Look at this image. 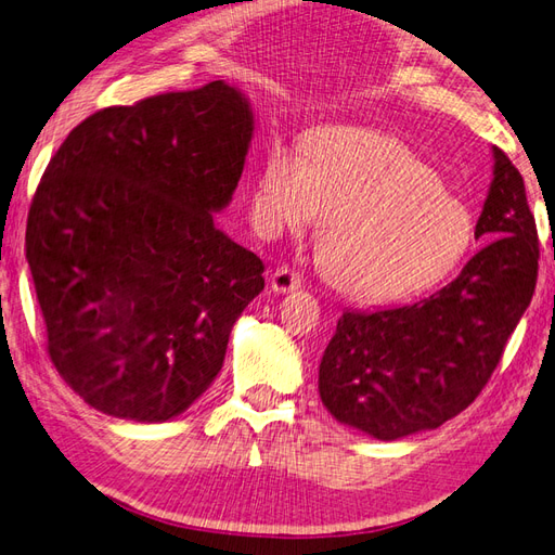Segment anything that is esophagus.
Returning <instances> with one entry per match:
<instances>
[{
  "label": "esophagus",
  "mask_w": 555,
  "mask_h": 555,
  "mask_svg": "<svg viewBox=\"0 0 555 555\" xmlns=\"http://www.w3.org/2000/svg\"><path fill=\"white\" fill-rule=\"evenodd\" d=\"M302 286L300 274H295L288 267H279L272 274V291L274 293H293Z\"/></svg>",
  "instance_id": "esophagus-1"
}]
</instances>
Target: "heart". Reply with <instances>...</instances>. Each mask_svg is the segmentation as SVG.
<instances>
[{
    "label": "heart",
    "instance_id": "heart-1",
    "mask_svg": "<svg viewBox=\"0 0 555 555\" xmlns=\"http://www.w3.org/2000/svg\"><path fill=\"white\" fill-rule=\"evenodd\" d=\"M321 215L317 250L333 288L380 302L444 279L473 241V219L433 167L395 137L331 127L307 153L283 139L264 151L253 219L264 234L305 231Z\"/></svg>",
    "mask_w": 555,
    "mask_h": 555
}]
</instances>
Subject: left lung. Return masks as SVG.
I'll return each mask as SVG.
<instances>
[{
	"mask_svg": "<svg viewBox=\"0 0 555 555\" xmlns=\"http://www.w3.org/2000/svg\"><path fill=\"white\" fill-rule=\"evenodd\" d=\"M475 238L487 246L430 298L343 312L319 364L328 414L373 440L435 430L482 392L530 307L539 238L520 172L492 149Z\"/></svg>",
	"mask_w": 555,
	"mask_h": 555,
	"instance_id": "left-lung-1",
	"label": "left lung"
}]
</instances>
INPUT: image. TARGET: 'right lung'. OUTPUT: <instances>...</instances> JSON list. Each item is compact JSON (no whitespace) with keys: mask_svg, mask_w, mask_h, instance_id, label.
<instances>
[{"mask_svg":"<svg viewBox=\"0 0 555 555\" xmlns=\"http://www.w3.org/2000/svg\"><path fill=\"white\" fill-rule=\"evenodd\" d=\"M255 113L215 80L89 115L49 160L25 257L56 371L89 406L170 421L210 388L264 264L215 227Z\"/></svg>","mask_w":555,"mask_h":555,"instance_id":"right-lung-1","label":"right lung"}]
</instances>
